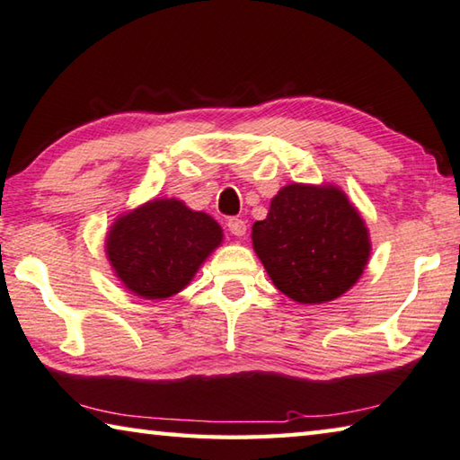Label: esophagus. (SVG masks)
<instances>
[{"instance_id": "esophagus-1", "label": "esophagus", "mask_w": 460, "mask_h": 460, "mask_svg": "<svg viewBox=\"0 0 460 460\" xmlns=\"http://www.w3.org/2000/svg\"><path fill=\"white\" fill-rule=\"evenodd\" d=\"M227 227L235 237H243L247 233V223L243 219H237V217H233V219L227 221Z\"/></svg>"}]
</instances>
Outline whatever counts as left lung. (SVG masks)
I'll return each mask as SVG.
<instances>
[{"label": "left lung", "instance_id": "8db88e82", "mask_svg": "<svg viewBox=\"0 0 460 460\" xmlns=\"http://www.w3.org/2000/svg\"><path fill=\"white\" fill-rule=\"evenodd\" d=\"M252 241L267 275L297 304H325L362 278L372 243L362 215L336 185L291 182L255 221Z\"/></svg>", "mask_w": 460, "mask_h": 460}]
</instances>
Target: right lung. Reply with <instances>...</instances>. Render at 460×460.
<instances>
[{
    "label": "right lung",
    "mask_w": 460,
    "mask_h": 460,
    "mask_svg": "<svg viewBox=\"0 0 460 460\" xmlns=\"http://www.w3.org/2000/svg\"><path fill=\"white\" fill-rule=\"evenodd\" d=\"M223 243L211 215L179 199H150L116 217L106 233V257L130 294L166 299L185 289L199 267Z\"/></svg>",
    "instance_id": "add662e5"
}]
</instances>
